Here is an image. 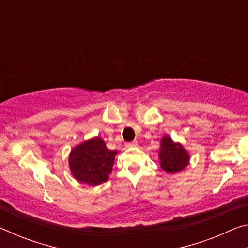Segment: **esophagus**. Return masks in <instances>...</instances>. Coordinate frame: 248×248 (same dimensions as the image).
Instances as JSON below:
<instances>
[{
    "mask_svg": "<svg viewBox=\"0 0 248 248\" xmlns=\"http://www.w3.org/2000/svg\"><path fill=\"white\" fill-rule=\"evenodd\" d=\"M137 145H138L137 141H131V142H128V143H125V146H127V148H134V146Z\"/></svg>",
    "mask_w": 248,
    "mask_h": 248,
    "instance_id": "obj_1",
    "label": "esophagus"
}]
</instances>
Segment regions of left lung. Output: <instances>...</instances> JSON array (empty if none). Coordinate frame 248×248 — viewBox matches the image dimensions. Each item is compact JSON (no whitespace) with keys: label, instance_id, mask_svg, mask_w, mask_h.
<instances>
[{"label":"left lung","instance_id":"obj_1","mask_svg":"<svg viewBox=\"0 0 248 248\" xmlns=\"http://www.w3.org/2000/svg\"><path fill=\"white\" fill-rule=\"evenodd\" d=\"M158 156L162 169L170 174L183 170L189 162V154L187 151L180 143H175L169 136L162 138Z\"/></svg>","mask_w":248,"mask_h":248}]
</instances>
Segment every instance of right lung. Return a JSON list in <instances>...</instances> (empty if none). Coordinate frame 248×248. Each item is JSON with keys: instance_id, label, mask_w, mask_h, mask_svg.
<instances>
[{"instance_id": "1", "label": "right lung", "mask_w": 248, "mask_h": 248, "mask_svg": "<svg viewBox=\"0 0 248 248\" xmlns=\"http://www.w3.org/2000/svg\"><path fill=\"white\" fill-rule=\"evenodd\" d=\"M116 154L117 151L107 149L102 138L95 137L71 151V173L79 183L97 186L108 180Z\"/></svg>"}]
</instances>
